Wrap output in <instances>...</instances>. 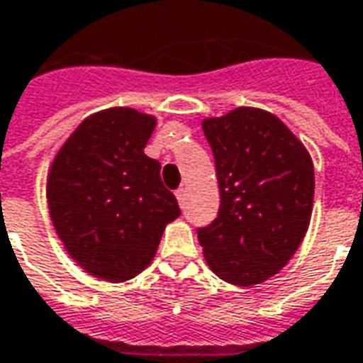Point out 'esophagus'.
<instances>
[{
	"instance_id": "obj_1",
	"label": "esophagus",
	"mask_w": 363,
	"mask_h": 363,
	"mask_svg": "<svg viewBox=\"0 0 363 363\" xmlns=\"http://www.w3.org/2000/svg\"><path fill=\"white\" fill-rule=\"evenodd\" d=\"M174 196H177V200H179V206H181V208H184V198H186V194H184V189L177 190V192H174Z\"/></svg>"
}]
</instances>
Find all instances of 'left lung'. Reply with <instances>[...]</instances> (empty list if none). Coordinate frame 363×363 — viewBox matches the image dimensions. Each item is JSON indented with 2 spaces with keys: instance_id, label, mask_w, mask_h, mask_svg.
<instances>
[{
  "instance_id": "1",
  "label": "left lung",
  "mask_w": 363,
  "mask_h": 363,
  "mask_svg": "<svg viewBox=\"0 0 363 363\" xmlns=\"http://www.w3.org/2000/svg\"><path fill=\"white\" fill-rule=\"evenodd\" d=\"M202 130L216 159L218 218L198 229L208 267L221 280L255 286L288 264L313 210L309 151L272 112L239 106Z\"/></svg>"
}]
</instances>
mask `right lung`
I'll list each match as a JSON object with an SVG mask.
<instances>
[{
  "label": "right lung",
  "mask_w": 363,
  "mask_h": 363,
  "mask_svg": "<svg viewBox=\"0 0 363 363\" xmlns=\"http://www.w3.org/2000/svg\"><path fill=\"white\" fill-rule=\"evenodd\" d=\"M155 116L114 106L75 128L54 157L46 198L67 255L95 278L124 281L150 267L167 223L181 216L143 147Z\"/></svg>",
  "instance_id": "1"
}]
</instances>
